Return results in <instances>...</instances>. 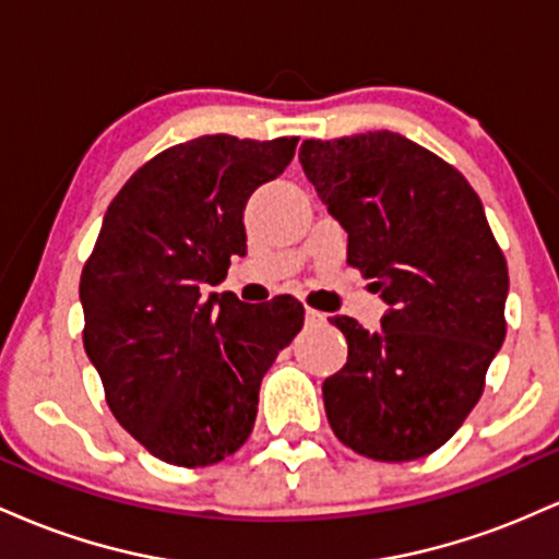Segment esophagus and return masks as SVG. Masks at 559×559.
Here are the masks:
<instances>
[{"label": "esophagus", "mask_w": 559, "mask_h": 559, "mask_svg": "<svg viewBox=\"0 0 559 559\" xmlns=\"http://www.w3.org/2000/svg\"><path fill=\"white\" fill-rule=\"evenodd\" d=\"M305 320H307V325H323L325 323V312H318V310H312V307H307Z\"/></svg>", "instance_id": "obj_1"}]
</instances>
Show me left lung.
Listing matches in <instances>:
<instances>
[{"label":"left lung","mask_w":559,"mask_h":559,"mask_svg":"<svg viewBox=\"0 0 559 559\" xmlns=\"http://www.w3.org/2000/svg\"><path fill=\"white\" fill-rule=\"evenodd\" d=\"M299 163L349 243L346 262L389 305L381 331L331 323L349 355L323 402L344 447L407 463L447 444L504 342L510 275L484 204L457 168L391 131L301 141Z\"/></svg>","instance_id":"1"}]
</instances>
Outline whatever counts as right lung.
Returning a JSON list of instances; mask_svg holds the SVG:
<instances>
[{"label": "right lung", "mask_w": 559, "mask_h": 559, "mask_svg": "<svg viewBox=\"0 0 559 559\" xmlns=\"http://www.w3.org/2000/svg\"><path fill=\"white\" fill-rule=\"evenodd\" d=\"M297 141H183L141 165L107 207L81 273L83 349L115 420L163 463L234 454L254 428L262 376L305 323L294 297H202L247 252L243 204L286 170Z\"/></svg>", "instance_id": "right-lung-1"}]
</instances>
